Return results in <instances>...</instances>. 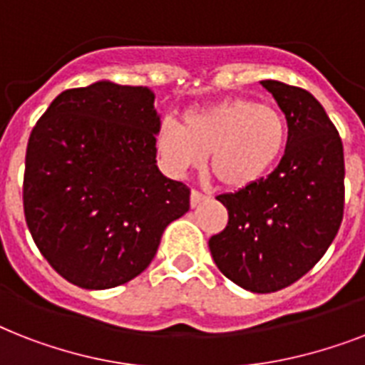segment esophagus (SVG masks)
<instances>
[{
  "instance_id": "34e87169",
  "label": "esophagus",
  "mask_w": 365,
  "mask_h": 365,
  "mask_svg": "<svg viewBox=\"0 0 365 365\" xmlns=\"http://www.w3.org/2000/svg\"><path fill=\"white\" fill-rule=\"evenodd\" d=\"M206 199H208V195L202 193V191H197V189H193V191H191V206L200 205V202Z\"/></svg>"
}]
</instances>
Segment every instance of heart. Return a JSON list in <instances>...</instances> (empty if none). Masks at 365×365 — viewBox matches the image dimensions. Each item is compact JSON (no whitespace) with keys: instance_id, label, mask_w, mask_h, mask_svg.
I'll return each mask as SVG.
<instances>
[{"instance_id":"1","label":"heart","mask_w":365,"mask_h":365,"mask_svg":"<svg viewBox=\"0 0 365 365\" xmlns=\"http://www.w3.org/2000/svg\"><path fill=\"white\" fill-rule=\"evenodd\" d=\"M286 140L288 126L280 110L246 98L191 110L183 123L165 117L155 132V148L166 172L183 176L210 153L212 176L227 187L257 182L282 155Z\"/></svg>"}]
</instances>
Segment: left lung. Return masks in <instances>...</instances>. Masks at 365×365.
Listing matches in <instances>:
<instances>
[{"mask_svg": "<svg viewBox=\"0 0 365 365\" xmlns=\"http://www.w3.org/2000/svg\"><path fill=\"white\" fill-rule=\"evenodd\" d=\"M261 85L286 115V151L269 176L217 197L229 223L208 246L229 280L271 294L307 274L334 242L345 206V157L339 132L311 93L272 79Z\"/></svg>", "mask_w": 365, "mask_h": 365, "instance_id": "left-lung-1", "label": "left lung"}]
</instances>
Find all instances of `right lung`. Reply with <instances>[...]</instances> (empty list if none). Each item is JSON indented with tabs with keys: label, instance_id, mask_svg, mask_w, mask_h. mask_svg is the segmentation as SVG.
Listing matches in <instances>:
<instances>
[{
	"label": "right lung",
	"instance_id": "add662e5",
	"mask_svg": "<svg viewBox=\"0 0 365 365\" xmlns=\"http://www.w3.org/2000/svg\"><path fill=\"white\" fill-rule=\"evenodd\" d=\"M148 87L96 81L51 102L26 149L24 216L60 277L115 288L148 269L191 191L157 166L160 115Z\"/></svg>",
	"mask_w": 365,
	"mask_h": 365
}]
</instances>
